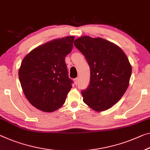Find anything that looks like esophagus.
I'll use <instances>...</instances> for the list:
<instances>
[{"label": "esophagus", "mask_w": 150, "mask_h": 150, "mask_svg": "<svg viewBox=\"0 0 150 150\" xmlns=\"http://www.w3.org/2000/svg\"><path fill=\"white\" fill-rule=\"evenodd\" d=\"M74 81L75 84H76V85H77V84H78V81H79V78H75V79L74 80Z\"/></svg>", "instance_id": "esophagus-1"}]
</instances>
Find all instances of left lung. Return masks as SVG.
I'll return each instance as SVG.
<instances>
[{"label": "left lung", "instance_id": "8db88e82", "mask_svg": "<svg viewBox=\"0 0 150 150\" xmlns=\"http://www.w3.org/2000/svg\"><path fill=\"white\" fill-rule=\"evenodd\" d=\"M74 42L91 70L89 86L82 91L83 101L96 111L109 109L128 88L132 69L127 57L119 46L100 38L82 36Z\"/></svg>", "mask_w": 150, "mask_h": 150}]
</instances>
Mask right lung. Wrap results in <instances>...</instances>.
Masks as SVG:
<instances>
[{
	"label": "right lung",
	"instance_id": "add662e5",
	"mask_svg": "<svg viewBox=\"0 0 150 150\" xmlns=\"http://www.w3.org/2000/svg\"><path fill=\"white\" fill-rule=\"evenodd\" d=\"M74 36L38 46L24 57L19 70L21 85L29 103L39 110L53 112L65 103L73 81L65 57L73 48Z\"/></svg>",
	"mask_w": 150,
	"mask_h": 150
}]
</instances>
